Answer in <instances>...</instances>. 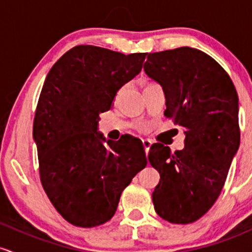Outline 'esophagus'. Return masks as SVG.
Masks as SVG:
<instances>
[{
  "label": "esophagus",
  "instance_id": "34e87169",
  "mask_svg": "<svg viewBox=\"0 0 252 252\" xmlns=\"http://www.w3.org/2000/svg\"><path fill=\"white\" fill-rule=\"evenodd\" d=\"M141 145H143L145 154L148 155L149 151H150V148H151V141H150V140H143V141H141Z\"/></svg>",
  "mask_w": 252,
  "mask_h": 252
}]
</instances>
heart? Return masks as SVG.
Returning <instances> with one entry per match:
<instances>
[{
    "label": "heart",
    "instance_id": "obj_1",
    "mask_svg": "<svg viewBox=\"0 0 252 252\" xmlns=\"http://www.w3.org/2000/svg\"><path fill=\"white\" fill-rule=\"evenodd\" d=\"M154 84H156V83H152V82H151V83L146 84V87H148V86H154ZM119 93H120V90H119V92H118V95H119Z\"/></svg>",
    "mask_w": 252,
    "mask_h": 252
}]
</instances>
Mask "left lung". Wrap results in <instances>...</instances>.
<instances>
[{
    "label": "left lung",
    "mask_w": 252,
    "mask_h": 252,
    "mask_svg": "<svg viewBox=\"0 0 252 252\" xmlns=\"http://www.w3.org/2000/svg\"><path fill=\"white\" fill-rule=\"evenodd\" d=\"M144 71L162 87L164 115L185 131V149L154 144L149 162L160 180L155 211L172 224L196 221L217 201L238 151V95L228 73L191 47L149 53Z\"/></svg>",
    "instance_id": "8db88e82"
}]
</instances>
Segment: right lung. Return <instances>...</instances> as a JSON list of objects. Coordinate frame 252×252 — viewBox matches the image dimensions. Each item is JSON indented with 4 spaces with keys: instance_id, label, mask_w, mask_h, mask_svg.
Here are the masks:
<instances>
[{
    "instance_id": "right-lung-1",
    "label": "right lung",
    "mask_w": 252,
    "mask_h": 252,
    "mask_svg": "<svg viewBox=\"0 0 252 252\" xmlns=\"http://www.w3.org/2000/svg\"><path fill=\"white\" fill-rule=\"evenodd\" d=\"M146 55L78 45L47 73L33 139L45 193L70 224L94 227L112 219L123 190L148 163L140 143L104 146L97 132L98 114L141 71Z\"/></svg>"
}]
</instances>
